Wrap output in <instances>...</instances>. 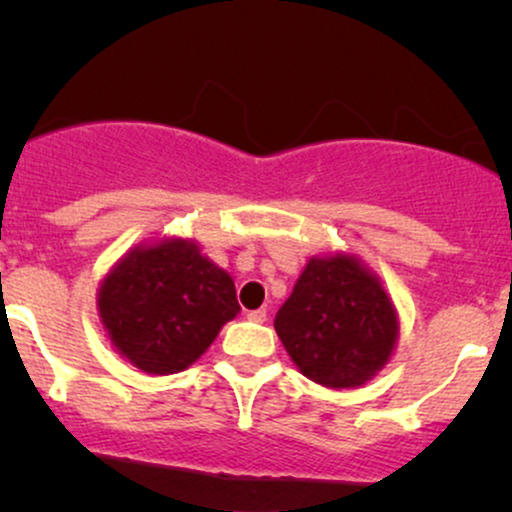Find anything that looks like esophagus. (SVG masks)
I'll list each match as a JSON object with an SVG mask.
<instances>
[{
	"label": "esophagus",
	"mask_w": 512,
	"mask_h": 512,
	"mask_svg": "<svg viewBox=\"0 0 512 512\" xmlns=\"http://www.w3.org/2000/svg\"><path fill=\"white\" fill-rule=\"evenodd\" d=\"M248 320H252V322H267V310H264V308H260V310H250Z\"/></svg>",
	"instance_id": "1"
}]
</instances>
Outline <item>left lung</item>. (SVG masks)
<instances>
[{
    "label": "left lung",
    "mask_w": 512,
    "mask_h": 512,
    "mask_svg": "<svg viewBox=\"0 0 512 512\" xmlns=\"http://www.w3.org/2000/svg\"><path fill=\"white\" fill-rule=\"evenodd\" d=\"M274 330L291 361L332 390L368 383L399 339V317L380 279L358 257H310Z\"/></svg>",
    "instance_id": "1"
}]
</instances>
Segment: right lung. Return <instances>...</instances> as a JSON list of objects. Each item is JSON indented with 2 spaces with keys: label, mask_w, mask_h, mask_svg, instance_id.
<instances>
[{
  "label": "right lung",
  "mask_w": 512,
  "mask_h": 512,
  "mask_svg": "<svg viewBox=\"0 0 512 512\" xmlns=\"http://www.w3.org/2000/svg\"><path fill=\"white\" fill-rule=\"evenodd\" d=\"M238 313L231 274L185 238L129 250L98 289L105 337L117 354L151 375L192 366Z\"/></svg>",
  "instance_id": "1"
}]
</instances>
